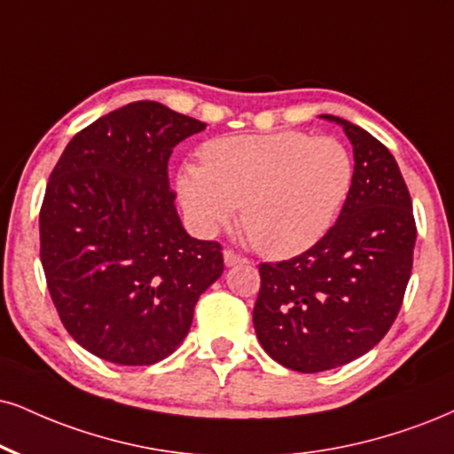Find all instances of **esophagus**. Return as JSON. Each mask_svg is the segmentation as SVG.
Returning <instances> with one entry per match:
<instances>
[{
    "mask_svg": "<svg viewBox=\"0 0 454 454\" xmlns=\"http://www.w3.org/2000/svg\"><path fill=\"white\" fill-rule=\"evenodd\" d=\"M223 259H225V265H227V267L238 265V262H244V261H246L242 254H238L236 250H231V248H225V250H223Z\"/></svg>",
    "mask_w": 454,
    "mask_h": 454,
    "instance_id": "obj_1",
    "label": "esophagus"
}]
</instances>
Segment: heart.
Masks as SVG:
<instances>
[{
  "mask_svg": "<svg viewBox=\"0 0 454 454\" xmlns=\"http://www.w3.org/2000/svg\"><path fill=\"white\" fill-rule=\"evenodd\" d=\"M354 187V155L334 137L299 130L223 137L201 147V166L178 175V198L204 236L239 206L259 253L286 259L330 231Z\"/></svg>",
  "mask_w": 454,
  "mask_h": 454,
  "instance_id": "obj_1",
  "label": "heart"
}]
</instances>
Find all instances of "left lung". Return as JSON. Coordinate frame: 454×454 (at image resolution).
<instances>
[{
	"label": "left lung",
	"mask_w": 454,
	"mask_h": 454,
	"mask_svg": "<svg viewBox=\"0 0 454 454\" xmlns=\"http://www.w3.org/2000/svg\"><path fill=\"white\" fill-rule=\"evenodd\" d=\"M354 187L330 231L288 261L261 262L253 322L262 349L296 372H322L371 351L391 328L412 271L417 225L394 155L364 128Z\"/></svg>",
	"instance_id": "1"
}]
</instances>
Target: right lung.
I'll list each match as a JSON object with an SVG mask.
<instances>
[{"instance_id":"add662e5","label":"right lung","mask_w":454,"mask_h":454,"mask_svg":"<svg viewBox=\"0 0 454 454\" xmlns=\"http://www.w3.org/2000/svg\"><path fill=\"white\" fill-rule=\"evenodd\" d=\"M204 128L138 100L77 132L50 175L39 210L50 296L67 333L103 360H164L221 278V244L184 231L168 183L172 149Z\"/></svg>"}]
</instances>
